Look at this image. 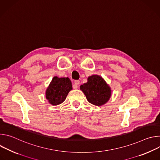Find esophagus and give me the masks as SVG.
Returning a JSON list of instances; mask_svg holds the SVG:
<instances>
[{
    "label": "esophagus",
    "instance_id": "34e87169",
    "mask_svg": "<svg viewBox=\"0 0 160 160\" xmlns=\"http://www.w3.org/2000/svg\"><path fill=\"white\" fill-rule=\"evenodd\" d=\"M74 83H75V85L76 86V88H77L78 87V85L80 84V81L79 80H75L74 82Z\"/></svg>",
    "mask_w": 160,
    "mask_h": 160
}]
</instances>
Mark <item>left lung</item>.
Returning a JSON list of instances; mask_svg holds the SVG:
<instances>
[{
    "mask_svg": "<svg viewBox=\"0 0 160 160\" xmlns=\"http://www.w3.org/2000/svg\"><path fill=\"white\" fill-rule=\"evenodd\" d=\"M80 90L85 95L88 101L96 106L105 104L111 97V89L104 80L98 76H90L87 82L80 86Z\"/></svg>",
    "mask_w": 160,
    "mask_h": 160,
    "instance_id": "left-lung-1",
    "label": "left lung"
}]
</instances>
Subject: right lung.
<instances>
[{"mask_svg":"<svg viewBox=\"0 0 160 160\" xmlns=\"http://www.w3.org/2000/svg\"><path fill=\"white\" fill-rule=\"evenodd\" d=\"M72 89V82L68 77H54L46 90V99L51 104L58 105L66 99Z\"/></svg>","mask_w":160,"mask_h":160,"instance_id":"right-lung-1","label":"right lung"}]
</instances>
